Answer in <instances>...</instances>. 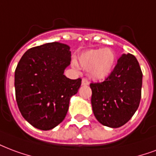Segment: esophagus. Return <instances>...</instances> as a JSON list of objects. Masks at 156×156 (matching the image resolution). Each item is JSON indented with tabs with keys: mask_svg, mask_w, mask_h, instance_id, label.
I'll use <instances>...</instances> for the list:
<instances>
[{
	"mask_svg": "<svg viewBox=\"0 0 156 156\" xmlns=\"http://www.w3.org/2000/svg\"><path fill=\"white\" fill-rule=\"evenodd\" d=\"M89 84V82L87 81L86 78H83V80H82V85L83 86H87Z\"/></svg>",
	"mask_w": 156,
	"mask_h": 156,
	"instance_id": "34e87169",
	"label": "esophagus"
}]
</instances>
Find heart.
I'll return each mask as SVG.
<instances>
[{"label":"heart","mask_w":156,"mask_h":156,"mask_svg":"<svg viewBox=\"0 0 156 156\" xmlns=\"http://www.w3.org/2000/svg\"><path fill=\"white\" fill-rule=\"evenodd\" d=\"M78 64L81 68L89 70L91 78L101 81L108 78L113 72L116 63V55L112 49H89L82 53L78 58ZM73 66L77 68L73 62Z\"/></svg>","instance_id":"1"}]
</instances>
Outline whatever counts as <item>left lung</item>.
<instances>
[{
	"instance_id": "8db88e82",
	"label": "left lung",
	"mask_w": 156,
	"mask_h": 156,
	"mask_svg": "<svg viewBox=\"0 0 156 156\" xmlns=\"http://www.w3.org/2000/svg\"><path fill=\"white\" fill-rule=\"evenodd\" d=\"M141 87L142 72L136 58L131 54L122 55L104 82L90 84L97 120L108 127L125 125L139 107Z\"/></svg>"
}]
</instances>
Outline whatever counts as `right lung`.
Here are the masks:
<instances>
[{
  "mask_svg": "<svg viewBox=\"0 0 156 156\" xmlns=\"http://www.w3.org/2000/svg\"><path fill=\"white\" fill-rule=\"evenodd\" d=\"M70 61V47L53 42L28 49L17 64V105L34 127L51 130L65 118L70 98L78 93L82 82L81 78L70 79L63 74Z\"/></svg>",
  "mask_w": 156,
  "mask_h": 156,
  "instance_id": "add662e5",
  "label": "right lung"
}]
</instances>
